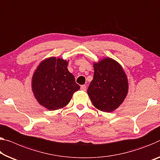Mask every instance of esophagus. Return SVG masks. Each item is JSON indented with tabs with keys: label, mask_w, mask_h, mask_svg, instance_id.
<instances>
[{
	"label": "esophagus",
	"mask_w": 160,
	"mask_h": 160,
	"mask_svg": "<svg viewBox=\"0 0 160 160\" xmlns=\"http://www.w3.org/2000/svg\"><path fill=\"white\" fill-rule=\"evenodd\" d=\"M80 89H81V90L85 91V90H86V85H81V87H80Z\"/></svg>",
	"instance_id": "1"
}]
</instances>
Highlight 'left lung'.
<instances>
[{
    "label": "left lung",
    "mask_w": 160,
    "mask_h": 160,
    "mask_svg": "<svg viewBox=\"0 0 160 160\" xmlns=\"http://www.w3.org/2000/svg\"><path fill=\"white\" fill-rule=\"evenodd\" d=\"M93 67V80L88 89L91 102L102 112H112L126 98L128 78L121 65L112 58L95 62Z\"/></svg>",
    "instance_id": "1"
}]
</instances>
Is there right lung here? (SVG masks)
<instances>
[{"label":"right lung","mask_w":160,"mask_h":160,"mask_svg":"<svg viewBox=\"0 0 160 160\" xmlns=\"http://www.w3.org/2000/svg\"><path fill=\"white\" fill-rule=\"evenodd\" d=\"M66 60L55 57L40 62L32 79V89L36 100L49 110L66 106L73 93L80 89L74 75L68 70Z\"/></svg>","instance_id":"1"}]
</instances>
